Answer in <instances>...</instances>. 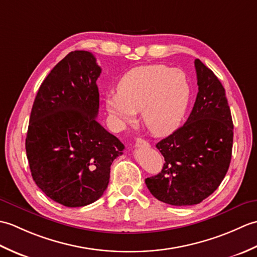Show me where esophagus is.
I'll return each mask as SVG.
<instances>
[{
	"label": "esophagus",
	"instance_id": "1",
	"mask_svg": "<svg viewBox=\"0 0 257 257\" xmlns=\"http://www.w3.org/2000/svg\"><path fill=\"white\" fill-rule=\"evenodd\" d=\"M135 147H144V148H149L150 145H149L148 141H146V140L141 139V138H138L137 140H136Z\"/></svg>",
	"mask_w": 257,
	"mask_h": 257
}]
</instances>
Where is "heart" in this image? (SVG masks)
Returning a JSON list of instances; mask_svg holds the SVG:
<instances>
[{
	"label": "heart",
	"instance_id": "heart-1",
	"mask_svg": "<svg viewBox=\"0 0 257 257\" xmlns=\"http://www.w3.org/2000/svg\"><path fill=\"white\" fill-rule=\"evenodd\" d=\"M191 99L190 81L182 70L166 65H144L125 73L117 91L105 96V107L114 127L135 121L141 110L146 128L157 136L180 127Z\"/></svg>",
	"mask_w": 257,
	"mask_h": 257
}]
</instances>
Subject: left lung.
Segmentation results:
<instances>
[{
	"instance_id": "obj_1",
	"label": "left lung",
	"mask_w": 257,
	"mask_h": 257,
	"mask_svg": "<svg viewBox=\"0 0 257 257\" xmlns=\"http://www.w3.org/2000/svg\"><path fill=\"white\" fill-rule=\"evenodd\" d=\"M194 66L199 91L187 121L156 145L165 158L159 174L146 179L151 194L184 206L206 199L224 179L233 147V121L225 89L200 59Z\"/></svg>"
}]
</instances>
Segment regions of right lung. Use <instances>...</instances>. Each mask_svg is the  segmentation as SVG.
I'll list each match as a JSON object with an SVG mask.
<instances>
[{
    "mask_svg": "<svg viewBox=\"0 0 257 257\" xmlns=\"http://www.w3.org/2000/svg\"><path fill=\"white\" fill-rule=\"evenodd\" d=\"M100 73L91 53L70 52L47 75L32 107L25 148L33 180L68 207L100 198L124 149L96 119Z\"/></svg>",
    "mask_w": 257,
    "mask_h": 257,
    "instance_id": "obj_1",
    "label": "right lung"
}]
</instances>
